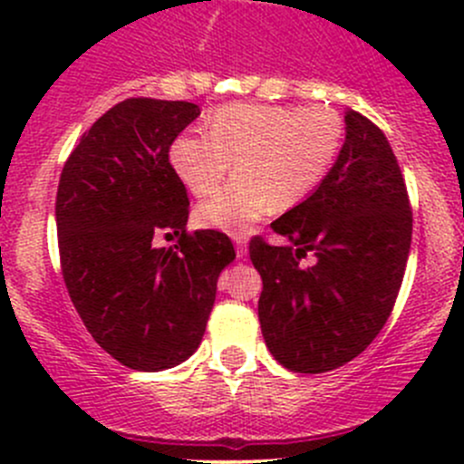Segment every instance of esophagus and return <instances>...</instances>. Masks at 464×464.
Returning a JSON list of instances; mask_svg holds the SVG:
<instances>
[{"label":"esophagus","mask_w":464,"mask_h":464,"mask_svg":"<svg viewBox=\"0 0 464 464\" xmlns=\"http://www.w3.org/2000/svg\"><path fill=\"white\" fill-rule=\"evenodd\" d=\"M233 242H236L237 258H245V256H246V237L245 236H233Z\"/></svg>","instance_id":"1"}]
</instances>
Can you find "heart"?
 I'll return each mask as SVG.
<instances>
[{
    "instance_id": "obj_1",
    "label": "heart",
    "mask_w": 464,
    "mask_h": 464,
    "mask_svg": "<svg viewBox=\"0 0 464 464\" xmlns=\"http://www.w3.org/2000/svg\"><path fill=\"white\" fill-rule=\"evenodd\" d=\"M343 125L321 105H227L208 119V134H179L170 166L193 195L213 193L236 161L237 177L195 210L198 224L237 233L271 208H292L325 177Z\"/></svg>"
}]
</instances>
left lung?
Instances as JSON below:
<instances>
[{
    "label": "left lung",
    "mask_w": 464,
    "mask_h": 464,
    "mask_svg": "<svg viewBox=\"0 0 464 464\" xmlns=\"http://www.w3.org/2000/svg\"><path fill=\"white\" fill-rule=\"evenodd\" d=\"M345 141L314 193L276 222L283 246L260 237L249 256L262 278L258 319L276 362L325 372L353 362L386 325L411 251L409 195L391 143L348 110ZM315 256L310 267L300 258Z\"/></svg>",
    "instance_id": "8db88e82"
}]
</instances>
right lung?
Masks as SVG:
<instances>
[{
	"instance_id": "1",
	"label": "right lung",
	"mask_w": 464,
	"mask_h": 464,
	"mask_svg": "<svg viewBox=\"0 0 464 464\" xmlns=\"http://www.w3.org/2000/svg\"><path fill=\"white\" fill-rule=\"evenodd\" d=\"M199 114L195 102L128 98L82 134L60 175L69 296L93 341L132 371L179 366L199 348L219 274L236 260L224 233H186L188 195L168 161ZM161 232L182 237L154 247Z\"/></svg>"
}]
</instances>
